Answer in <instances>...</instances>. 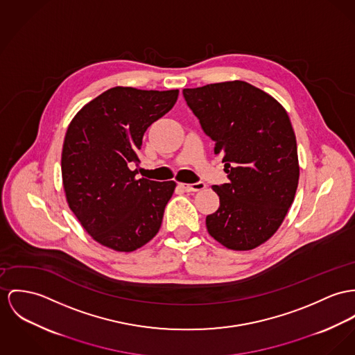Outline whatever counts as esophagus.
I'll use <instances>...</instances> for the list:
<instances>
[{"label": "esophagus", "instance_id": "obj_1", "mask_svg": "<svg viewBox=\"0 0 355 355\" xmlns=\"http://www.w3.org/2000/svg\"><path fill=\"white\" fill-rule=\"evenodd\" d=\"M178 187L185 191H202L205 188L204 182H194V184H178Z\"/></svg>", "mask_w": 355, "mask_h": 355}]
</instances>
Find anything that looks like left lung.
Segmentation results:
<instances>
[{"label": "left lung", "instance_id": "1", "mask_svg": "<svg viewBox=\"0 0 355 355\" xmlns=\"http://www.w3.org/2000/svg\"><path fill=\"white\" fill-rule=\"evenodd\" d=\"M184 98L223 157L228 182L207 228L231 250H252L281 225L299 184L297 143L284 107L243 81L184 89Z\"/></svg>", "mask_w": 355, "mask_h": 355}]
</instances>
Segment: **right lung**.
<instances>
[{"instance_id": "add662e5", "label": "right lung", "mask_w": 355, "mask_h": 355, "mask_svg": "<svg viewBox=\"0 0 355 355\" xmlns=\"http://www.w3.org/2000/svg\"><path fill=\"white\" fill-rule=\"evenodd\" d=\"M178 90L116 86L71 120L62 150V178L70 209L101 245L134 251L161 228L174 181L137 180V150L147 128L171 110Z\"/></svg>"}]
</instances>
